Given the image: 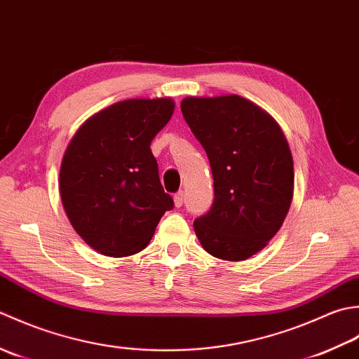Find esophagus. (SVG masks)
<instances>
[{
	"label": "esophagus",
	"mask_w": 359,
	"mask_h": 359,
	"mask_svg": "<svg viewBox=\"0 0 359 359\" xmlns=\"http://www.w3.org/2000/svg\"><path fill=\"white\" fill-rule=\"evenodd\" d=\"M173 201H175V206H177V208H181V206H182V203H184V192H182V190H180V192L175 194V196H173Z\"/></svg>",
	"instance_id": "1"
}]
</instances>
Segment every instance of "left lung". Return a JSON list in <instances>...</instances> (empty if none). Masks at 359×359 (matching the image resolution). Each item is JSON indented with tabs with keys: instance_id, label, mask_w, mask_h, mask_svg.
<instances>
[{
	"instance_id": "8db88e82",
	"label": "left lung",
	"mask_w": 359,
	"mask_h": 359,
	"mask_svg": "<svg viewBox=\"0 0 359 359\" xmlns=\"http://www.w3.org/2000/svg\"><path fill=\"white\" fill-rule=\"evenodd\" d=\"M181 111L203 145L214 177V203L194 222L204 250L246 260L266 246L292 198V158L280 127L236 94L186 97Z\"/></svg>"
}]
</instances>
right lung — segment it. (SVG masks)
<instances>
[{
    "mask_svg": "<svg viewBox=\"0 0 359 359\" xmlns=\"http://www.w3.org/2000/svg\"><path fill=\"white\" fill-rule=\"evenodd\" d=\"M170 99H130L94 114L71 139L60 195L72 228L109 257L149 245L173 198L159 181L150 144L170 121Z\"/></svg>",
    "mask_w": 359,
    "mask_h": 359,
    "instance_id": "right-lung-1",
    "label": "right lung"
}]
</instances>
